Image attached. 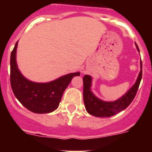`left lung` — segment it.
<instances>
[{"instance_id":"1","label":"left lung","mask_w":152,"mask_h":152,"mask_svg":"<svg viewBox=\"0 0 152 152\" xmlns=\"http://www.w3.org/2000/svg\"><path fill=\"white\" fill-rule=\"evenodd\" d=\"M136 48L139 52V49L137 44ZM142 77V63L141 61V71L139 72V77L136 82L132 87L131 89L126 93L124 96L119 98V100L113 102H105L98 99L97 97L93 94L91 91V77L89 75H84L83 78L84 82V91H83V96H84V102L86 110L91 115H93L97 117H109L113 116L118 113L129 106L130 103L134 100L136 93L139 89V84Z\"/></svg>"}]
</instances>
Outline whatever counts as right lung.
Here are the masks:
<instances>
[{
	"instance_id": "add662e5",
	"label": "right lung",
	"mask_w": 152,
	"mask_h": 152,
	"mask_svg": "<svg viewBox=\"0 0 152 152\" xmlns=\"http://www.w3.org/2000/svg\"><path fill=\"white\" fill-rule=\"evenodd\" d=\"M18 42L10 56V85L17 100L29 111L36 113H48L58 108L63 93L73 77L79 72L71 73L49 83L29 81L21 75L16 61Z\"/></svg>"
}]
</instances>
